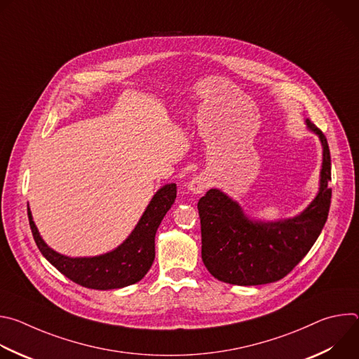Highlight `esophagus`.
<instances>
[{"mask_svg": "<svg viewBox=\"0 0 359 359\" xmlns=\"http://www.w3.org/2000/svg\"><path fill=\"white\" fill-rule=\"evenodd\" d=\"M209 186V182H208V177L203 176V175H197L194 176L189 183H187V189L194 193V194H201L204 190L208 189Z\"/></svg>", "mask_w": 359, "mask_h": 359, "instance_id": "34e87169", "label": "esophagus"}]
</instances>
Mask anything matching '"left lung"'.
<instances>
[{"label":"left lung","instance_id":"obj_1","mask_svg":"<svg viewBox=\"0 0 359 359\" xmlns=\"http://www.w3.org/2000/svg\"><path fill=\"white\" fill-rule=\"evenodd\" d=\"M305 123L321 140L323 169L316 198L299 215L277 222L250 220L240 204L219 189L198 200L201 259L215 278L236 285L278 281L321 234L331 204V156L324 133L311 121Z\"/></svg>","mask_w":359,"mask_h":359}]
</instances>
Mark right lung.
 Wrapping results in <instances>:
<instances>
[{"instance_id":"1","label":"right lung","mask_w":359,"mask_h":359,"mask_svg":"<svg viewBox=\"0 0 359 359\" xmlns=\"http://www.w3.org/2000/svg\"><path fill=\"white\" fill-rule=\"evenodd\" d=\"M176 198V184H165L153 196L130 236L115 250L95 257H67L46 245L32 220L29 227L43 257L74 283L92 290H115L140 281L155 260V236Z\"/></svg>"}]
</instances>
